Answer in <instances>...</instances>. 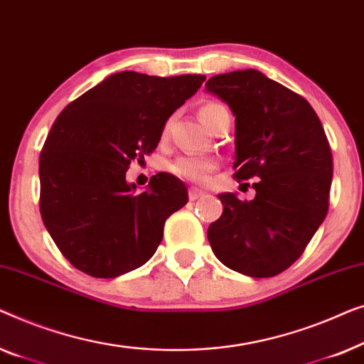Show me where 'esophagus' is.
<instances>
[{
  "instance_id": "esophagus-1",
  "label": "esophagus",
  "mask_w": 364,
  "mask_h": 364,
  "mask_svg": "<svg viewBox=\"0 0 364 364\" xmlns=\"http://www.w3.org/2000/svg\"><path fill=\"white\" fill-rule=\"evenodd\" d=\"M204 196H206V193H204L203 189L189 188V199H191V201H196V199H201Z\"/></svg>"
}]
</instances>
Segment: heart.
<instances>
[{"mask_svg": "<svg viewBox=\"0 0 364 364\" xmlns=\"http://www.w3.org/2000/svg\"><path fill=\"white\" fill-rule=\"evenodd\" d=\"M219 105L216 102H208L204 104L201 109H199V117H201L203 124L206 125L209 117H211L214 112H216ZM214 168V161L209 160V158L204 156H181L171 165V171L175 173L176 176L184 178V180L193 181V183H204L208 181L209 175H211Z\"/></svg>", "mask_w": 364, "mask_h": 364, "instance_id": "1", "label": "heart"}]
</instances>
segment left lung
I'll return each mask as SVG.
<instances>
[{
	"label": "left lung",
	"instance_id": "obj_1",
	"mask_svg": "<svg viewBox=\"0 0 364 364\" xmlns=\"http://www.w3.org/2000/svg\"><path fill=\"white\" fill-rule=\"evenodd\" d=\"M206 90L235 117L234 178L255 180L252 201L219 194L224 209L209 244L235 272L274 277L304 254L328 213L330 143L309 102L259 70L214 75Z\"/></svg>",
	"mask_w": 364,
	"mask_h": 364
}]
</instances>
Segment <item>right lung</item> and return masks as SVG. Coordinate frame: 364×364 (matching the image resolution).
<instances>
[{
    "instance_id": "right-lung-1",
    "label": "right lung",
    "mask_w": 364,
    "mask_h": 364,
    "mask_svg": "<svg viewBox=\"0 0 364 364\" xmlns=\"http://www.w3.org/2000/svg\"><path fill=\"white\" fill-rule=\"evenodd\" d=\"M204 80L196 74L117 73L55 119L39 156V209L75 269L114 279L155 254L165 221L188 203L186 186L170 173H158L136 194L125 175L132 161L155 150L166 120Z\"/></svg>"
}]
</instances>
